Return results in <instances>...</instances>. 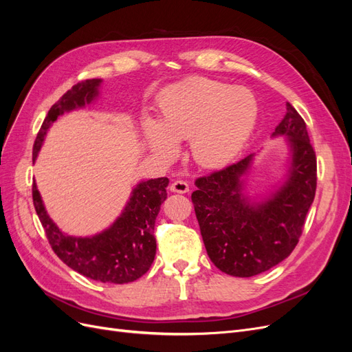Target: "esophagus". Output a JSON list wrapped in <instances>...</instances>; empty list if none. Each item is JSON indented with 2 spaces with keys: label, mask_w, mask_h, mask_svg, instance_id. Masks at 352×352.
Masks as SVG:
<instances>
[{
  "label": "esophagus",
  "mask_w": 352,
  "mask_h": 352,
  "mask_svg": "<svg viewBox=\"0 0 352 352\" xmlns=\"http://www.w3.org/2000/svg\"><path fill=\"white\" fill-rule=\"evenodd\" d=\"M170 190L177 194H186L189 190V185L188 182H185V180L177 179V180H173L172 185H170Z\"/></svg>",
  "instance_id": "esophagus-1"
}]
</instances>
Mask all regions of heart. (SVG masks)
<instances>
[{
	"mask_svg": "<svg viewBox=\"0 0 352 352\" xmlns=\"http://www.w3.org/2000/svg\"><path fill=\"white\" fill-rule=\"evenodd\" d=\"M162 123L146 119L148 142L172 157L177 142L190 138L197 164L221 167L235 158L257 122V102L243 89L207 78H192L168 88L158 102Z\"/></svg>",
	"mask_w": 352,
	"mask_h": 352,
	"instance_id": "1",
	"label": "heart"
}]
</instances>
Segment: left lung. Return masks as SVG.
<instances>
[{"instance_id": "8db88e82", "label": "left lung", "mask_w": 352, "mask_h": 352, "mask_svg": "<svg viewBox=\"0 0 352 352\" xmlns=\"http://www.w3.org/2000/svg\"><path fill=\"white\" fill-rule=\"evenodd\" d=\"M291 145L286 182L261 202L243 195L252 155L195 180L192 199L210 260L223 273L251 278L291 255L302 235L317 186V160L307 124L289 102L273 136Z\"/></svg>"}]
</instances>
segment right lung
Wrapping results in <instances>:
<instances>
[{"mask_svg": "<svg viewBox=\"0 0 352 352\" xmlns=\"http://www.w3.org/2000/svg\"><path fill=\"white\" fill-rule=\"evenodd\" d=\"M101 79H88L72 87L50 109L34 144V162L51 123L63 113L80 109L98 95ZM167 177L150 179L138 185L120 217L98 235L76 238L63 233L47 214L44 202L32 185V198L47 239L57 257L85 278L104 283H129L150 270L155 257V219L167 198Z\"/></svg>", "mask_w": 352, "mask_h": 352, "instance_id": "1", "label": "right lung"}]
</instances>
